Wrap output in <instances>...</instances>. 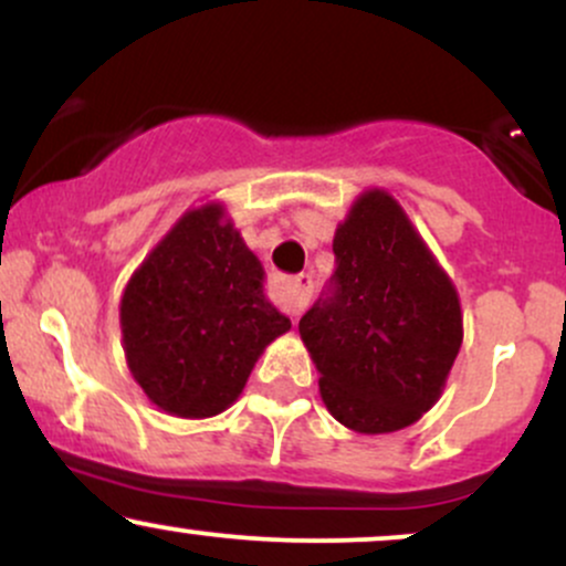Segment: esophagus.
<instances>
[{
  "label": "esophagus",
  "mask_w": 566,
  "mask_h": 566,
  "mask_svg": "<svg viewBox=\"0 0 566 566\" xmlns=\"http://www.w3.org/2000/svg\"><path fill=\"white\" fill-rule=\"evenodd\" d=\"M311 292H314V279L311 274H301L292 279V290H290V316L297 319L303 314L305 305L311 301Z\"/></svg>",
  "instance_id": "1"
}]
</instances>
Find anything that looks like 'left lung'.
<instances>
[{
	"mask_svg": "<svg viewBox=\"0 0 566 566\" xmlns=\"http://www.w3.org/2000/svg\"><path fill=\"white\" fill-rule=\"evenodd\" d=\"M335 274L297 324L337 423L391 433L423 418L463 343L452 279L391 193L350 205L333 239Z\"/></svg>",
	"mask_w": 566,
	"mask_h": 566,
	"instance_id": "left-lung-1",
	"label": "left lung"
}]
</instances>
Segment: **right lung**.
<instances>
[{
	"label": "right lung",
	"instance_id": "obj_1",
	"mask_svg": "<svg viewBox=\"0 0 566 566\" xmlns=\"http://www.w3.org/2000/svg\"><path fill=\"white\" fill-rule=\"evenodd\" d=\"M119 322L135 382L178 418L229 409L263 348L290 329L265 301L261 261L216 201L188 210L148 252Z\"/></svg>",
	"mask_w": 566,
	"mask_h": 566
}]
</instances>
